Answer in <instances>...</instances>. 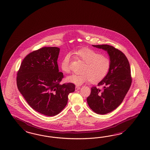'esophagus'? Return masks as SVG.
I'll return each instance as SVG.
<instances>
[{
    "label": "esophagus",
    "instance_id": "34e87169",
    "mask_svg": "<svg viewBox=\"0 0 150 150\" xmlns=\"http://www.w3.org/2000/svg\"><path fill=\"white\" fill-rule=\"evenodd\" d=\"M81 89V87H79V86H76V88H75V90H76V91H77L78 90H79Z\"/></svg>",
    "mask_w": 150,
    "mask_h": 150
}]
</instances>
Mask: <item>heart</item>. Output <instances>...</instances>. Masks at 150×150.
<instances>
[{"label": "heart", "mask_w": 150, "mask_h": 150, "mask_svg": "<svg viewBox=\"0 0 150 150\" xmlns=\"http://www.w3.org/2000/svg\"><path fill=\"white\" fill-rule=\"evenodd\" d=\"M76 58L85 63L82 72L79 74H73L66 78V81L77 86L82 85L91 81L96 83L106 77L110 68V59L105 55L100 54L97 51L89 48H83L74 52ZM70 54H66L60 63L63 72H70Z\"/></svg>", "instance_id": "b5f03b06"}]
</instances>
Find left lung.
I'll list each match as a JSON object with an SVG mask.
<instances>
[{
  "label": "left lung",
  "mask_w": 150,
  "mask_h": 150,
  "mask_svg": "<svg viewBox=\"0 0 150 150\" xmlns=\"http://www.w3.org/2000/svg\"><path fill=\"white\" fill-rule=\"evenodd\" d=\"M107 51L110 61V68L106 77L98 86H104L103 89L93 87L87 98L88 104L98 114H106L121 104L129 91L132 82L129 61L118 49L108 45H92Z\"/></svg>",
  "instance_id": "obj_1"
}]
</instances>
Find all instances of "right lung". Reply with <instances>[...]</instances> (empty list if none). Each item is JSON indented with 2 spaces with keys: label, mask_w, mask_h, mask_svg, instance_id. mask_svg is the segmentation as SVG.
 Here are the masks:
<instances>
[{
  "label": "right lung",
  "mask_w": 150,
  "mask_h": 150,
  "mask_svg": "<svg viewBox=\"0 0 150 150\" xmlns=\"http://www.w3.org/2000/svg\"><path fill=\"white\" fill-rule=\"evenodd\" d=\"M59 48L45 47L28 54L17 73V87L33 109L45 115L55 116L66 106L68 96L75 91L72 83L60 84L63 78L57 59Z\"/></svg>",
  "instance_id": "1"
}]
</instances>
